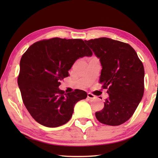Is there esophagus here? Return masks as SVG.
Segmentation results:
<instances>
[{
  "label": "esophagus",
  "instance_id": "34e87169",
  "mask_svg": "<svg viewBox=\"0 0 158 158\" xmlns=\"http://www.w3.org/2000/svg\"><path fill=\"white\" fill-rule=\"evenodd\" d=\"M88 98H89V99H94L96 98V96L94 95H93L91 93H88Z\"/></svg>",
  "mask_w": 158,
  "mask_h": 158
}]
</instances>
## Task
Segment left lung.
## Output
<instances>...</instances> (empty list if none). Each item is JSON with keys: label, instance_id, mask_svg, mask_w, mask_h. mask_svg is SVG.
I'll list each match as a JSON object with an SVG mask.
<instances>
[{"label": "left lung", "instance_id": "1", "mask_svg": "<svg viewBox=\"0 0 158 158\" xmlns=\"http://www.w3.org/2000/svg\"><path fill=\"white\" fill-rule=\"evenodd\" d=\"M102 66L100 83L108 88L109 98L96 113L100 123L119 126L136 110L144 94L145 70L135 50L129 44L109 38L85 40Z\"/></svg>", "mask_w": 158, "mask_h": 158}]
</instances>
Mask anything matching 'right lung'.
Instances as JSON below:
<instances>
[{"mask_svg": "<svg viewBox=\"0 0 158 158\" xmlns=\"http://www.w3.org/2000/svg\"><path fill=\"white\" fill-rule=\"evenodd\" d=\"M81 39L53 38L35 43L23 53L18 78L23 104L36 122L56 127L71 118L74 106L87 98L81 89L66 94L60 89V81L77 59L92 56Z\"/></svg>", "mask_w": 158, "mask_h": 158, "instance_id": "1", "label": "right lung"}]
</instances>
